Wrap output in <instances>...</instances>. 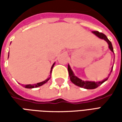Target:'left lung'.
Returning <instances> with one entry per match:
<instances>
[{
	"label": "left lung",
	"instance_id": "8db88e82",
	"mask_svg": "<svg viewBox=\"0 0 122 122\" xmlns=\"http://www.w3.org/2000/svg\"><path fill=\"white\" fill-rule=\"evenodd\" d=\"M92 33H93L95 35H96L97 37L101 39H103L105 40L108 43V48L110 50V51L114 53V50H113V47L112 45V43L110 42V40L108 39V38L107 37V36L105 35H104L102 32H99L98 31H92ZM113 67H112V69H111V71H110V73L112 71ZM68 71H69V77H70V79H71V81L74 84H75L76 86H78L80 87H83L84 89H87V90H93V89H95L97 88L98 86H99L100 85H101L103 83L105 82V81H107L108 78V77L106 79H105L102 81H99V82H92V81H84V80H82L79 78H78L77 76H76L74 75V72L72 71L71 68L69 65H68ZM110 75V74H109Z\"/></svg>",
	"mask_w": 122,
	"mask_h": 122
}]
</instances>
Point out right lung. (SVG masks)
Returning a JSON list of instances; mask_svg holds the SVG:
<instances>
[{
  "label": "right lung",
  "instance_id": "right-lung-1",
  "mask_svg": "<svg viewBox=\"0 0 122 122\" xmlns=\"http://www.w3.org/2000/svg\"><path fill=\"white\" fill-rule=\"evenodd\" d=\"M8 57H9V55H8ZM54 65H55V63L53 64V65L51 66V71H50V76L48 77V78L46 80H45L44 81H43V82H39V83H37V84H27V85H25V88H35V87H40L41 86H42L44 85V84H46V82H48L49 80L51 78V71H52V69H53V66H54Z\"/></svg>",
  "mask_w": 122,
  "mask_h": 122
}]
</instances>
